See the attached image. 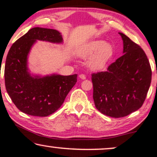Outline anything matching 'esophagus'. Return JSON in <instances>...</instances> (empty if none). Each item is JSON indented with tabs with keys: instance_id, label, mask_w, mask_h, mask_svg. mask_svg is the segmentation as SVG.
Listing matches in <instances>:
<instances>
[{
	"instance_id": "esophagus-1",
	"label": "esophagus",
	"mask_w": 157,
	"mask_h": 157,
	"mask_svg": "<svg viewBox=\"0 0 157 157\" xmlns=\"http://www.w3.org/2000/svg\"><path fill=\"white\" fill-rule=\"evenodd\" d=\"M79 77H80V79H82V80H86V75H82V74H81V75H79Z\"/></svg>"
}]
</instances>
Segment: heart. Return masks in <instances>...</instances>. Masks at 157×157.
<instances>
[{"label": "heart", "instance_id": "obj_1", "mask_svg": "<svg viewBox=\"0 0 157 157\" xmlns=\"http://www.w3.org/2000/svg\"><path fill=\"white\" fill-rule=\"evenodd\" d=\"M113 48L112 45L102 40H92L84 44L76 51V55L82 58L92 55L89 61L90 68L93 70H100L105 66L112 57Z\"/></svg>", "mask_w": 157, "mask_h": 157}]
</instances>
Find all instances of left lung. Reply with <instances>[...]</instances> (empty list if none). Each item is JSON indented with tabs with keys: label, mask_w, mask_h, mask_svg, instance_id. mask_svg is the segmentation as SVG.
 Instances as JSON below:
<instances>
[{
	"label": "left lung",
	"mask_w": 157,
	"mask_h": 157,
	"mask_svg": "<svg viewBox=\"0 0 157 157\" xmlns=\"http://www.w3.org/2000/svg\"><path fill=\"white\" fill-rule=\"evenodd\" d=\"M123 55L106 71L92 74L93 99L100 112L119 118L142 107L151 82V68L145 52L123 33Z\"/></svg>",
	"instance_id": "1"
}]
</instances>
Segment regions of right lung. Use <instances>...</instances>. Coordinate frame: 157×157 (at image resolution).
Listing matches in <instances>:
<instances>
[{
    "label": "right lung",
    "mask_w": 157,
    "mask_h": 157,
    "mask_svg": "<svg viewBox=\"0 0 157 157\" xmlns=\"http://www.w3.org/2000/svg\"><path fill=\"white\" fill-rule=\"evenodd\" d=\"M37 40L62 44V35L52 29L35 27L11 46L5 64V86L16 107L32 116L47 117L63 103L77 82V75L40 76L28 68V56Z\"/></svg>",
    "instance_id": "1"
}]
</instances>
